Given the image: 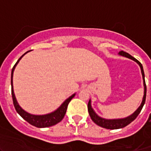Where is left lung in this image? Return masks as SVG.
<instances>
[{"instance_id":"8db88e82","label":"left lung","mask_w":151,"mask_h":151,"mask_svg":"<svg viewBox=\"0 0 151 151\" xmlns=\"http://www.w3.org/2000/svg\"><path fill=\"white\" fill-rule=\"evenodd\" d=\"M118 54L120 55L123 56V57L128 58H130L132 60H134L135 62L139 64V67L141 68V72L142 75V79H143V85H144V96H143L142 101L140 106L137 108L136 111L134 112L133 114H132L129 116L126 117L124 118H120V119H105V118H101L100 116H99L95 112V111L93 110V109L91 106V101L89 100V102L88 104V112H89L90 117H91V120L93 121L98 126H101V127L104 128V129H121V128L125 127L127 125H129V123H131L134 120H135V118L138 116V115L139 114V112H141L143 106H144L145 102V98H146V85H145V74H144V70H143L142 65L139 60H137L136 58H134V57H132L131 55H129V53L126 52L124 51H121L119 52Z\"/></svg>"}]
</instances>
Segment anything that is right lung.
Masks as SVG:
<instances>
[{
	"mask_svg": "<svg viewBox=\"0 0 151 151\" xmlns=\"http://www.w3.org/2000/svg\"><path fill=\"white\" fill-rule=\"evenodd\" d=\"M29 51L26 52L25 54L22 55L20 58H19V60L17 61V63H15V65L12 68V77H11V85H12V99H13V103L15 109H16L17 112L23 118L24 120L28 122L30 124H31L32 126H34L38 128H46V127H50V126H54V125L57 124L59 122L63 120V118H64V115L66 112L67 107H68V103L70 102L71 99L74 97L76 93H74L73 95H71V96L68 97L67 99L63 101V103L56 110H55L54 112H50L49 114H46V115H32V114L28 113V112H25L24 109H22L19 104L17 103V101L16 99V97H15L14 93V88H13V73L14 71V68L16 67L17 63H19V61L20 60V59L25 55L26 53H28Z\"/></svg>",
	"mask_w": 151,
	"mask_h": 151,
	"instance_id": "right-lung-1",
	"label": "right lung"
}]
</instances>
